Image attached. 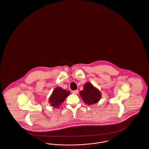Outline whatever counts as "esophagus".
Segmentation results:
<instances>
[{
    "instance_id": "1",
    "label": "esophagus",
    "mask_w": 149,
    "mask_h": 149,
    "mask_svg": "<svg viewBox=\"0 0 149 149\" xmlns=\"http://www.w3.org/2000/svg\"><path fill=\"white\" fill-rule=\"evenodd\" d=\"M78 90H75V91H73L72 92V93H73V94H75V95H77V94H78Z\"/></svg>"
}]
</instances>
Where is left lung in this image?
Segmentation results:
<instances>
[{
  "instance_id": "8db88e82",
  "label": "left lung",
  "mask_w": 149,
  "mask_h": 149,
  "mask_svg": "<svg viewBox=\"0 0 149 149\" xmlns=\"http://www.w3.org/2000/svg\"><path fill=\"white\" fill-rule=\"evenodd\" d=\"M80 96L86 104L93 105L99 102L102 93L91 83L87 82L83 86V90L80 91Z\"/></svg>"
}]
</instances>
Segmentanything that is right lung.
I'll return each mask as SVG.
<instances>
[{
    "instance_id": "1",
    "label": "right lung",
    "mask_w": 149,
    "mask_h": 149,
    "mask_svg": "<svg viewBox=\"0 0 149 149\" xmlns=\"http://www.w3.org/2000/svg\"><path fill=\"white\" fill-rule=\"evenodd\" d=\"M70 93L69 91L57 87L53 90L49 97V102L50 105L54 108H58L62 103H63Z\"/></svg>"
}]
</instances>
